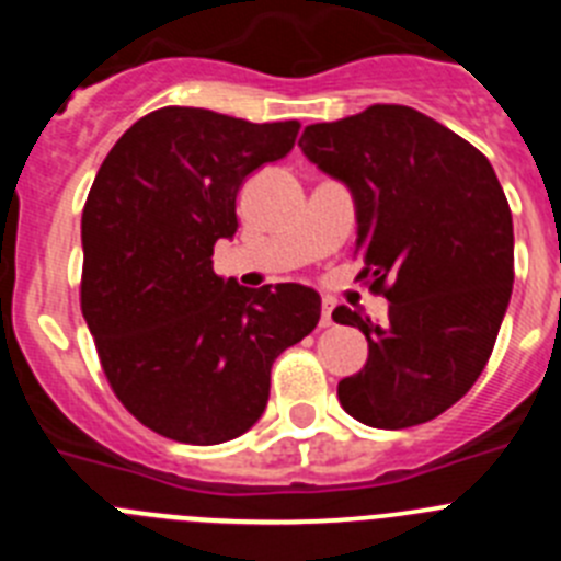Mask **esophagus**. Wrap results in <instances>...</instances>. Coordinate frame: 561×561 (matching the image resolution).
<instances>
[{"mask_svg": "<svg viewBox=\"0 0 561 561\" xmlns=\"http://www.w3.org/2000/svg\"><path fill=\"white\" fill-rule=\"evenodd\" d=\"M331 323H334V320H331V304H329V300H325V304H323V314H320V325H323V329H329Z\"/></svg>", "mask_w": 561, "mask_h": 561, "instance_id": "esophagus-1", "label": "esophagus"}]
</instances>
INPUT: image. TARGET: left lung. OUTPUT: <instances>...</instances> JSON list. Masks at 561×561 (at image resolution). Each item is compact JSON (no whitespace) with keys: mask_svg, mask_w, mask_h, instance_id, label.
Instances as JSON below:
<instances>
[{"mask_svg":"<svg viewBox=\"0 0 561 561\" xmlns=\"http://www.w3.org/2000/svg\"><path fill=\"white\" fill-rule=\"evenodd\" d=\"M300 148L354 193L356 277L390 300L385 329L348 306L331 314L368 340L340 404L379 430L433 421L483 374L512 297V207L494 168L438 121L388 103L314 123Z\"/></svg>","mask_w":561,"mask_h":561,"instance_id":"left-lung-1","label":"left lung"}]
</instances>
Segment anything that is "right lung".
Wrapping results in <instances>:
<instances>
[{"instance_id":"1","label":"right lung","mask_w":561,"mask_h":561,"mask_svg":"<svg viewBox=\"0 0 561 561\" xmlns=\"http://www.w3.org/2000/svg\"><path fill=\"white\" fill-rule=\"evenodd\" d=\"M300 123L162 106L114 142L81 216V311L134 419L180 444H225L261 419L272 362L311 334L320 295L247 289L213 272L255 168L295 148Z\"/></svg>"}]
</instances>
